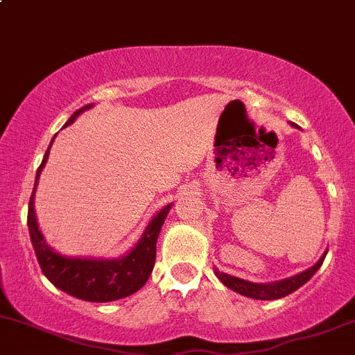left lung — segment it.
<instances>
[{"label":"left lung","instance_id":"obj_1","mask_svg":"<svg viewBox=\"0 0 355 355\" xmlns=\"http://www.w3.org/2000/svg\"><path fill=\"white\" fill-rule=\"evenodd\" d=\"M291 126L298 128L297 124L291 123ZM327 251L320 256V259L313 264V266L309 268V270L298 272V275L290 276V278L279 279V282L272 283H252L248 282V279L237 278V276H231L227 272H222L216 268V276L220 279L222 285H225L229 290L236 291V293L243 295V297L254 298V300H278L286 297V295L297 291L300 286L305 285L306 282L318 271V268L322 266L323 259H325Z\"/></svg>","mask_w":355,"mask_h":355}]
</instances>
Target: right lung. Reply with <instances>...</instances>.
<instances>
[{"label":"right lung","instance_id":"right-lung-1","mask_svg":"<svg viewBox=\"0 0 355 355\" xmlns=\"http://www.w3.org/2000/svg\"><path fill=\"white\" fill-rule=\"evenodd\" d=\"M94 104H89V106H84L77 112H73L67 123L64 124V128L72 124L77 119V116L83 114L84 111H87ZM55 136H53V139H55ZM53 139L50 141V146H52ZM50 146L46 148L42 165L37 170L33 192L28 204L30 239H32L38 264H40L46 279L53 286H57L58 290L65 291L70 297L84 300V302L106 303L136 293L148 282L151 271H153L159 231H162L163 222L168 216L173 202L165 205L151 217L138 243L126 254L119 256V258L106 259L91 258V256L62 254V252L50 248V244H46L45 237L42 234L40 227H38L37 214H35V192H37L42 170H44L46 159H49Z\"/></svg>","mask_w":355,"mask_h":355}]
</instances>
